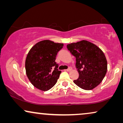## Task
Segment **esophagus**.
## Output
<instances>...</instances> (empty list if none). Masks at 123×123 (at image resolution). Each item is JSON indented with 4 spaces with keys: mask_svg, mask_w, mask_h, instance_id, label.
Instances as JSON below:
<instances>
[{
    "mask_svg": "<svg viewBox=\"0 0 123 123\" xmlns=\"http://www.w3.org/2000/svg\"><path fill=\"white\" fill-rule=\"evenodd\" d=\"M72 70V68H71V67H69V68L68 69H67L66 70L67 72H70V71H71Z\"/></svg>",
    "mask_w": 123,
    "mask_h": 123,
    "instance_id": "34e87169",
    "label": "esophagus"
}]
</instances>
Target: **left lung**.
<instances>
[{
	"mask_svg": "<svg viewBox=\"0 0 123 123\" xmlns=\"http://www.w3.org/2000/svg\"><path fill=\"white\" fill-rule=\"evenodd\" d=\"M67 48L76 58L79 77L73 80L85 90L95 88L102 81L107 70V60L98 46L86 40L67 45Z\"/></svg>",
	"mask_w": 123,
	"mask_h": 123,
	"instance_id": "obj_1",
	"label": "left lung"
}]
</instances>
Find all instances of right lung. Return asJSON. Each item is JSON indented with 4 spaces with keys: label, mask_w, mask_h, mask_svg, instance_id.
Instances as JSON below:
<instances>
[{
    "label": "right lung",
    "mask_w": 123,
    "mask_h": 123,
    "mask_svg": "<svg viewBox=\"0 0 123 123\" xmlns=\"http://www.w3.org/2000/svg\"><path fill=\"white\" fill-rule=\"evenodd\" d=\"M64 44L49 40L36 43L28 52L25 62L27 76L33 86L46 91L57 82L61 71L55 62Z\"/></svg>",
    "instance_id": "1"
}]
</instances>
